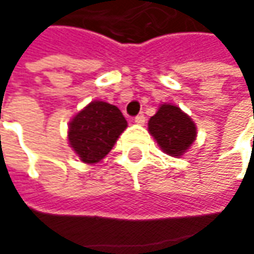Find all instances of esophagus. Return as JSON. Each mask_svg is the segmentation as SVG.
Masks as SVG:
<instances>
[{"mask_svg": "<svg viewBox=\"0 0 254 254\" xmlns=\"http://www.w3.org/2000/svg\"><path fill=\"white\" fill-rule=\"evenodd\" d=\"M134 123H137V124H144V123H145V116H144V114L135 116V117H134Z\"/></svg>", "mask_w": 254, "mask_h": 254, "instance_id": "esophagus-1", "label": "esophagus"}]
</instances>
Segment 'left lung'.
<instances>
[{
  "mask_svg": "<svg viewBox=\"0 0 254 254\" xmlns=\"http://www.w3.org/2000/svg\"><path fill=\"white\" fill-rule=\"evenodd\" d=\"M148 130L162 151L180 157L190 147L196 137L193 122L177 106L162 104L148 122Z\"/></svg>",
  "mask_w": 254,
  "mask_h": 254,
  "instance_id": "8db88e82",
  "label": "left lung"
}]
</instances>
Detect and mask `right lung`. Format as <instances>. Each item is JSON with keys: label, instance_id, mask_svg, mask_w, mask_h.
Segmentation results:
<instances>
[{"label": "right lung", "instance_id": "obj_1", "mask_svg": "<svg viewBox=\"0 0 254 254\" xmlns=\"http://www.w3.org/2000/svg\"><path fill=\"white\" fill-rule=\"evenodd\" d=\"M127 127L123 113L106 102H92L77 113L69 126V142L87 164L103 160Z\"/></svg>", "mask_w": 254, "mask_h": 254}]
</instances>
